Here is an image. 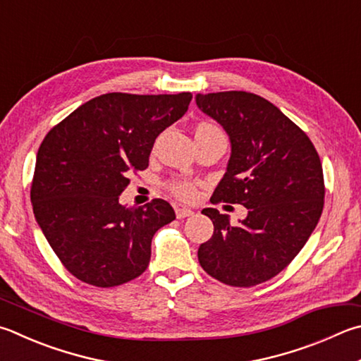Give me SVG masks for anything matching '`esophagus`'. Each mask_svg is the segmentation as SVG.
Returning a JSON list of instances; mask_svg holds the SVG:
<instances>
[{"label":"esophagus","instance_id":"esophagus-1","mask_svg":"<svg viewBox=\"0 0 361 361\" xmlns=\"http://www.w3.org/2000/svg\"><path fill=\"white\" fill-rule=\"evenodd\" d=\"M194 212L191 208H186V207H181V205H176L175 207V214L176 218L178 219H183V218H188V216H191Z\"/></svg>","mask_w":361,"mask_h":361}]
</instances>
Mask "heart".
Returning a JSON list of instances; mask_svg holds the SVG:
<instances>
[{
  "mask_svg": "<svg viewBox=\"0 0 361 361\" xmlns=\"http://www.w3.org/2000/svg\"><path fill=\"white\" fill-rule=\"evenodd\" d=\"M197 128H216L209 123H200ZM167 189L181 200H192L197 194V183L188 178H172L167 181Z\"/></svg>",
  "mask_w": 361,
  "mask_h": 361,
  "instance_id": "1",
  "label": "heart"
}]
</instances>
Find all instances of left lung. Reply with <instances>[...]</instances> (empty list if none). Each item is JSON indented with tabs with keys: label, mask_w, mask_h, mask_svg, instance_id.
Listing matches in <instances>:
<instances>
[{
	"label": "left lung",
	"mask_w": 361,
	"mask_h": 361,
	"mask_svg": "<svg viewBox=\"0 0 361 361\" xmlns=\"http://www.w3.org/2000/svg\"><path fill=\"white\" fill-rule=\"evenodd\" d=\"M195 101L232 143L227 172L209 202L247 208L238 226L216 208L202 209L214 232L200 245L199 262L227 286H257L283 271L316 228L325 197L322 164L305 130L264 97L221 91Z\"/></svg>",
	"instance_id": "8db88e82"
}]
</instances>
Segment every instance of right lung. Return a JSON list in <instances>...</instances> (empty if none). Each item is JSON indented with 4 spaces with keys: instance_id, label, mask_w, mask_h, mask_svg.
I'll return each instance as SVG.
<instances>
[{
    "instance_id": "1",
    "label": "right lung",
    "mask_w": 361,
    "mask_h": 361,
    "mask_svg": "<svg viewBox=\"0 0 361 361\" xmlns=\"http://www.w3.org/2000/svg\"><path fill=\"white\" fill-rule=\"evenodd\" d=\"M191 93H107L82 104L39 147L31 202L64 268L82 283L115 287L147 270L154 233L175 219L153 199L123 207L129 175L148 167L156 137L188 112Z\"/></svg>"
}]
</instances>
